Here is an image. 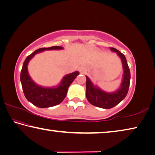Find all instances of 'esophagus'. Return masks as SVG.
<instances>
[{
  "instance_id": "obj_1",
  "label": "esophagus",
  "mask_w": 155,
  "mask_h": 155,
  "mask_svg": "<svg viewBox=\"0 0 155 155\" xmlns=\"http://www.w3.org/2000/svg\"><path fill=\"white\" fill-rule=\"evenodd\" d=\"M80 71L82 72V71H83V69H80Z\"/></svg>"
}]
</instances>
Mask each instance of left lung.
<instances>
[{"mask_svg":"<svg viewBox=\"0 0 155 155\" xmlns=\"http://www.w3.org/2000/svg\"><path fill=\"white\" fill-rule=\"evenodd\" d=\"M111 51H114L120 57L123 63V75L120 88L112 93H107L102 91L98 86H94L88 76L86 78V98L94 106L110 109L118 105L125 98L128 93L131 73L127 60L123 53L114 48H110Z\"/></svg>","mask_w":155,"mask_h":155,"instance_id":"8db88e82","label":"left lung"}]
</instances>
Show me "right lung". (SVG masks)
Listing matches in <instances>:
<instances>
[{"mask_svg": "<svg viewBox=\"0 0 155 155\" xmlns=\"http://www.w3.org/2000/svg\"><path fill=\"white\" fill-rule=\"evenodd\" d=\"M61 46H52L50 48H39L27 56L24 62L20 73L21 86L26 99L35 106L40 108H45L58 105L63 101L67 95L68 88L75 78L79 75V72L75 71L64 75L61 83L56 87H43L37 84L30 77L28 71L29 61L35 54L45 50H62Z\"/></svg>", "mask_w": 155, "mask_h": 155, "instance_id": "right-lung-1", "label": "right lung"}]
</instances>
